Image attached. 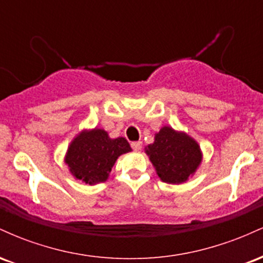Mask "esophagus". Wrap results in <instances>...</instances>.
I'll return each instance as SVG.
<instances>
[{
  "label": "esophagus",
  "instance_id": "34e87169",
  "mask_svg": "<svg viewBox=\"0 0 263 263\" xmlns=\"http://www.w3.org/2000/svg\"><path fill=\"white\" fill-rule=\"evenodd\" d=\"M131 147H132V149L136 151V152H138V151H141V148H142V142H140V141L132 142Z\"/></svg>",
  "mask_w": 263,
  "mask_h": 263
}]
</instances>
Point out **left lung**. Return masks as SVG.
I'll return each instance as SVG.
<instances>
[{
    "mask_svg": "<svg viewBox=\"0 0 263 263\" xmlns=\"http://www.w3.org/2000/svg\"><path fill=\"white\" fill-rule=\"evenodd\" d=\"M157 174L163 182L180 184L197 171L201 162L199 144L183 132L163 127L146 148Z\"/></svg>",
    "mask_w": 263,
    "mask_h": 263,
    "instance_id": "left-lung-1",
    "label": "left lung"
}]
</instances>
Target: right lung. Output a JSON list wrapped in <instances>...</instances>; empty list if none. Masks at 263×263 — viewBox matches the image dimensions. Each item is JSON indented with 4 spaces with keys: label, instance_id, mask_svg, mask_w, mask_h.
Returning a JSON list of instances; mask_svg holds the SVG:
<instances>
[{
    "label": "right lung",
    "instance_id": "add662e5",
    "mask_svg": "<svg viewBox=\"0 0 263 263\" xmlns=\"http://www.w3.org/2000/svg\"><path fill=\"white\" fill-rule=\"evenodd\" d=\"M131 151L126 138L112 140L104 129L93 128L83 131L74 138L68 148L65 163L77 179L96 184L105 182L116 159Z\"/></svg>",
    "mask_w": 263,
    "mask_h": 263
}]
</instances>
